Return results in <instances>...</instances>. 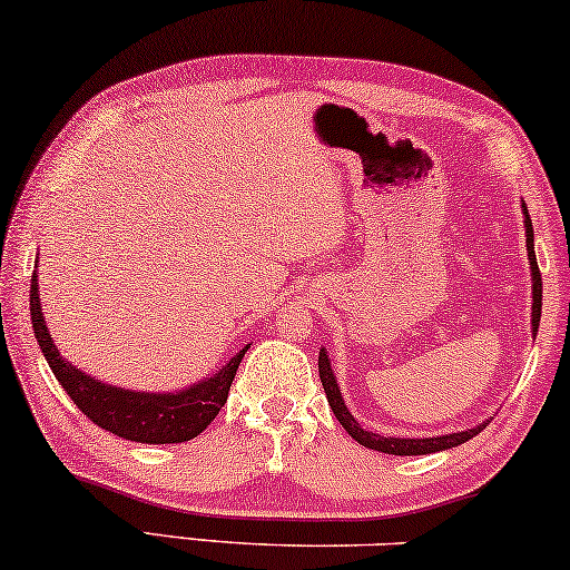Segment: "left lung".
Returning a JSON list of instances; mask_svg holds the SVG:
<instances>
[{"instance_id":"8db88e82","label":"left lung","mask_w":570,"mask_h":570,"mask_svg":"<svg viewBox=\"0 0 570 570\" xmlns=\"http://www.w3.org/2000/svg\"><path fill=\"white\" fill-rule=\"evenodd\" d=\"M523 207V228H525V249H529V265H531V334L537 338V328H539V318H542V276H539V265H537V252H534V228H531V218L529 210H525V202L521 199ZM318 373L323 381V389H326L328 405L334 410L336 421L342 423L344 431L355 439L357 444L368 446V450L376 452H386V455H431V452H442V450H452V446L468 442L479 434V431L487 429V423H479V426L465 429V431H455V434H442V436H421V439H410V436H381L376 431L363 429L357 423V417L350 413V407L344 405L342 389L336 384L334 368H331V357L326 350H321L318 355Z\"/></svg>"}]
</instances>
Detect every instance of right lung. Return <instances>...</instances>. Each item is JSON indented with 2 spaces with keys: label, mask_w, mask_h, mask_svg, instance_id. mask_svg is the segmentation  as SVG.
Segmentation results:
<instances>
[{
  "label": "right lung",
  "mask_w": 570,
  "mask_h": 570,
  "mask_svg": "<svg viewBox=\"0 0 570 570\" xmlns=\"http://www.w3.org/2000/svg\"><path fill=\"white\" fill-rule=\"evenodd\" d=\"M31 323L49 368L78 410L99 429L141 444H178L199 436L226 405L236 368L244 352L249 350V344H244L218 371L207 373L197 384L178 389V392H139V389L105 384L60 355L41 313L36 273L31 278Z\"/></svg>",
  "instance_id": "right-lung-1"
}]
</instances>
